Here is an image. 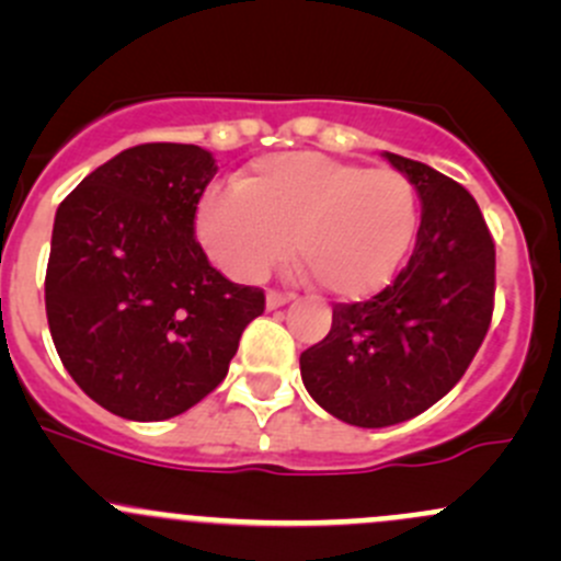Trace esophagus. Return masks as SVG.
I'll use <instances>...</instances> for the list:
<instances>
[{"label":"esophagus","instance_id":"esophagus-1","mask_svg":"<svg viewBox=\"0 0 561 561\" xmlns=\"http://www.w3.org/2000/svg\"><path fill=\"white\" fill-rule=\"evenodd\" d=\"M290 298L293 296H287V293L271 290L268 296H265V307H268V309H279V307H285V304H290Z\"/></svg>","mask_w":561,"mask_h":561}]
</instances>
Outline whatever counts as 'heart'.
<instances>
[{"label":"heart","mask_w":561,"mask_h":561,"mask_svg":"<svg viewBox=\"0 0 561 561\" xmlns=\"http://www.w3.org/2000/svg\"><path fill=\"white\" fill-rule=\"evenodd\" d=\"M417 192L396 168H360L317 151L254 160L233 192H208L195 233L228 276L254 282L287 252L342 301L393 279L417 230Z\"/></svg>","instance_id":"obj_1"}]
</instances>
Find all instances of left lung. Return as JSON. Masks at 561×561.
Segmentation results:
<instances>
[{
    "label": "left lung",
    "instance_id": "8db88e82",
    "mask_svg": "<svg viewBox=\"0 0 561 561\" xmlns=\"http://www.w3.org/2000/svg\"><path fill=\"white\" fill-rule=\"evenodd\" d=\"M421 197L404 268L364 304H336L301 353L309 396L339 421L382 428L437 404L463 377L494 312V239L474 197L423 162L390 154Z\"/></svg>",
    "mask_w": 561,
    "mask_h": 561
}]
</instances>
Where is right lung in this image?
Returning a JSON list of instances; mask_svg holds the SVG:
<instances>
[{
    "label": "right lung",
    "mask_w": 561,
    "mask_h": 561,
    "mask_svg": "<svg viewBox=\"0 0 561 561\" xmlns=\"http://www.w3.org/2000/svg\"><path fill=\"white\" fill-rule=\"evenodd\" d=\"M214 173L201 146H133L56 211L45 271L56 353L89 399L127 421H168L211 393L265 309L263 290L225 279L195 241Z\"/></svg>",
    "instance_id": "1"
}]
</instances>
